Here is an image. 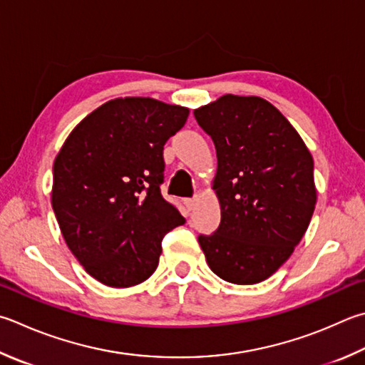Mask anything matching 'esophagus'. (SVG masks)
I'll return each instance as SVG.
<instances>
[{"label":"esophagus","instance_id":"obj_1","mask_svg":"<svg viewBox=\"0 0 365 365\" xmlns=\"http://www.w3.org/2000/svg\"><path fill=\"white\" fill-rule=\"evenodd\" d=\"M184 205H185V208H187L189 211H192V210L195 208V205H197V198H185Z\"/></svg>","mask_w":365,"mask_h":365}]
</instances>
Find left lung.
<instances>
[{"mask_svg":"<svg viewBox=\"0 0 365 365\" xmlns=\"http://www.w3.org/2000/svg\"><path fill=\"white\" fill-rule=\"evenodd\" d=\"M216 148L212 189L221 224L198 243L219 278L256 284L278 270L305 235L316 205L313 157L272 103L224 95L194 111Z\"/></svg>","mask_w":365,"mask_h":365,"instance_id":"left-lung-1","label":"left lung"}]
</instances>
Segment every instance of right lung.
<instances>
[{
    "mask_svg": "<svg viewBox=\"0 0 365 365\" xmlns=\"http://www.w3.org/2000/svg\"><path fill=\"white\" fill-rule=\"evenodd\" d=\"M187 115V108L154 98H115L82 119L55 157V217L74 257L100 283L146 281L165 233L185 222L160 184L163 146Z\"/></svg>",
    "mask_w": 365,
    "mask_h": 365,
    "instance_id": "add662e5",
    "label": "right lung"
}]
</instances>
